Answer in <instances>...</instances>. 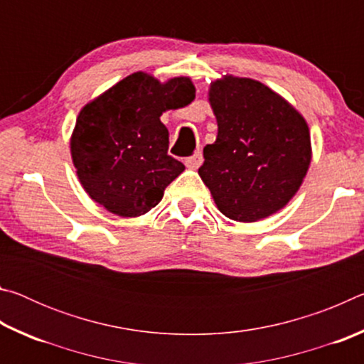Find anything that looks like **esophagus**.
<instances>
[{
    "instance_id": "esophagus-1",
    "label": "esophagus",
    "mask_w": 364,
    "mask_h": 364,
    "mask_svg": "<svg viewBox=\"0 0 364 364\" xmlns=\"http://www.w3.org/2000/svg\"><path fill=\"white\" fill-rule=\"evenodd\" d=\"M202 160H204V157H202V152L196 151L193 156L186 157V160H184V164H186V167L189 168H199L202 165Z\"/></svg>"
}]
</instances>
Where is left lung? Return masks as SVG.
<instances>
[{
  "label": "left lung",
  "mask_w": 364,
  "mask_h": 364,
  "mask_svg": "<svg viewBox=\"0 0 364 364\" xmlns=\"http://www.w3.org/2000/svg\"><path fill=\"white\" fill-rule=\"evenodd\" d=\"M218 134L199 175L225 217L257 221L297 193L311 160L306 122L268 86L226 77L210 88Z\"/></svg>",
  "instance_id": "1"
}]
</instances>
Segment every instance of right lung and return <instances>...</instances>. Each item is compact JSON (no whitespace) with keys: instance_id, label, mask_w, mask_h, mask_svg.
I'll return each mask as SVG.
<instances>
[{"instance_id":"add662e5","label":"right lung","mask_w":364,"mask_h":364,"mask_svg":"<svg viewBox=\"0 0 364 364\" xmlns=\"http://www.w3.org/2000/svg\"><path fill=\"white\" fill-rule=\"evenodd\" d=\"M194 93L184 77L162 85L138 72L86 104L70 149L91 199L120 217H138L162 200L184 165L168 156V130L160 115L188 106Z\"/></svg>"}]
</instances>
